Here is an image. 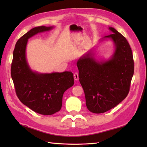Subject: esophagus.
Masks as SVG:
<instances>
[{"mask_svg":"<svg viewBox=\"0 0 147 147\" xmlns=\"http://www.w3.org/2000/svg\"><path fill=\"white\" fill-rule=\"evenodd\" d=\"M74 80H78V73H75L74 75Z\"/></svg>","mask_w":147,"mask_h":147,"instance_id":"obj_1","label":"esophagus"}]
</instances>
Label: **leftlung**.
Returning <instances> with one entry per match:
<instances>
[{
	"label": "left lung",
	"mask_w": 147,
	"mask_h": 147,
	"mask_svg": "<svg viewBox=\"0 0 147 147\" xmlns=\"http://www.w3.org/2000/svg\"><path fill=\"white\" fill-rule=\"evenodd\" d=\"M109 29L113 34L100 40L109 38L113 42L115 51L110 58L99 61L90 50L77 63L86 107L94 113H104L125 99L134 75V60L129 44L115 28Z\"/></svg>",
	"instance_id": "obj_1"
}]
</instances>
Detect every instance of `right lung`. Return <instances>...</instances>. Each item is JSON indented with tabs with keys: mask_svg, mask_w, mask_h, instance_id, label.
Segmentation results:
<instances>
[{
	"mask_svg": "<svg viewBox=\"0 0 147 147\" xmlns=\"http://www.w3.org/2000/svg\"><path fill=\"white\" fill-rule=\"evenodd\" d=\"M53 26L35 27L17 41L13 51L11 76L16 95L24 105L35 112L51 115L61 110L64 92L74 84L72 72L40 74L31 70L26 59L28 39Z\"/></svg>",
	"mask_w": 147,
	"mask_h": 147,
	"instance_id": "obj_1",
	"label": "right lung"
}]
</instances>
